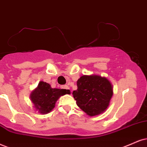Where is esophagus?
Masks as SVG:
<instances>
[{"instance_id": "obj_1", "label": "esophagus", "mask_w": 147, "mask_h": 147, "mask_svg": "<svg viewBox=\"0 0 147 147\" xmlns=\"http://www.w3.org/2000/svg\"><path fill=\"white\" fill-rule=\"evenodd\" d=\"M61 88H64V89H67V90H69V86H68L67 85H63V86H61Z\"/></svg>"}]
</instances>
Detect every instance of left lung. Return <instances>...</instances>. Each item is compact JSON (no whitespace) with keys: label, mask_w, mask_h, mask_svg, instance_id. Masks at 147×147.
<instances>
[{"label":"left lung","mask_w":147,"mask_h":147,"mask_svg":"<svg viewBox=\"0 0 147 147\" xmlns=\"http://www.w3.org/2000/svg\"><path fill=\"white\" fill-rule=\"evenodd\" d=\"M78 89L73 91L78 106L86 115L93 117L107 109L113 95L111 82L97 75H84L77 81Z\"/></svg>","instance_id":"obj_1"}]
</instances>
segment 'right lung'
I'll use <instances>...</instances> for the list:
<instances>
[{
	"label": "right lung",
	"instance_id": "obj_1",
	"mask_svg": "<svg viewBox=\"0 0 147 147\" xmlns=\"http://www.w3.org/2000/svg\"><path fill=\"white\" fill-rule=\"evenodd\" d=\"M65 94H70V90L53 88L48 83L41 81L32 90L30 97L36 110L41 114H48L55 107L59 97Z\"/></svg>",
	"mask_w": 147,
	"mask_h": 147
}]
</instances>
